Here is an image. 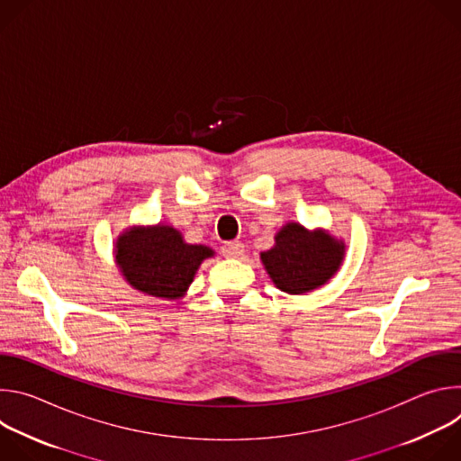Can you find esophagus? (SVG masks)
Listing matches in <instances>:
<instances>
[{"instance_id":"obj_1","label":"esophagus","mask_w":461,"mask_h":461,"mask_svg":"<svg viewBox=\"0 0 461 461\" xmlns=\"http://www.w3.org/2000/svg\"><path fill=\"white\" fill-rule=\"evenodd\" d=\"M242 253H244V246H242V242H239V240L226 242V244L222 246V255H224L226 258H239Z\"/></svg>"}]
</instances>
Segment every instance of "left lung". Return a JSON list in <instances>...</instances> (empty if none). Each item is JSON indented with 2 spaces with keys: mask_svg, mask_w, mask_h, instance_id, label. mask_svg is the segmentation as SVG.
<instances>
[{
  "mask_svg": "<svg viewBox=\"0 0 461 461\" xmlns=\"http://www.w3.org/2000/svg\"><path fill=\"white\" fill-rule=\"evenodd\" d=\"M345 257V242L324 230L308 231L297 222L285 224L276 244L260 253L274 285L292 295L312 292L330 281Z\"/></svg>",
  "mask_w": 461,
  "mask_h": 461,
  "instance_id": "8db88e82",
  "label": "left lung"
}]
</instances>
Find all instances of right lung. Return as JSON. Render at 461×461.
Returning a JSON list of instances; mask_svg holds the SVG:
<instances>
[{"instance_id":"obj_1","label":"right lung","mask_w":461,"mask_h":461,"mask_svg":"<svg viewBox=\"0 0 461 461\" xmlns=\"http://www.w3.org/2000/svg\"><path fill=\"white\" fill-rule=\"evenodd\" d=\"M213 255L208 246L184 242L182 233L166 224L127 228L114 244L123 279L142 294L167 301L180 299L203 260Z\"/></svg>"}]
</instances>
